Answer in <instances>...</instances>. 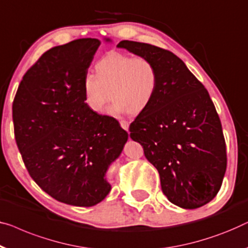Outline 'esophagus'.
Segmentation results:
<instances>
[{
  "instance_id": "obj_1",
  "label": "esophagus",
  "mask_w": 248,
  "mask_h": 248,
  "mask_svg": "<svg viewBox=\"0 0 248 248\" xmlns=\"http://www.w3.org/2000/svg\"><path fill=\"white\" fill-rule=\"evenodd\" d=\"M120 124H121V126H122V128H123V130L128 131V126H130V124H128L126 121H121Z\"/></svg>"
}]
</instances>
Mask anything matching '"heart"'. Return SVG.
Wrapping results in <instances>:
<instances>
[{"label":"heart","instance_id":"1","mask_svg":"<svg viewBox=\"0 0 248 248\" xmlns=\"http://www.w3.org/2000/svg\"><path fill=\"white\" fill-rule=\"evenodd\" d=\"M96 75L86 74L81 81L85 104L92 112L102 113L109 100L110 115H133L144 112L155 96L159 75L148 58H134L121 52H109L95 66Z\"/></svg>","mask_w":248,"mask_h":248}]
</instances>
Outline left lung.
I'll return each mask as SVG.
<instances>
[{
	"label": "left lung",
	"mask_w": 248,
	"mask_h": 248,
	"mask_svg": "<svg viewBox=\"0 0 248 248\" xmlns=\"http://www.w3.org/2000/svg\"><path fill=\"white\" fill-rule=\"evenodd\" d=\"M117 48L155 64V96L131 124L133 141L159 171L169 202L196 209L219 191L227 155L221 123L207 89L185 62L168 50L123 40Z\"/></svg>",
	"instance_id": "1"
}]
</instances>
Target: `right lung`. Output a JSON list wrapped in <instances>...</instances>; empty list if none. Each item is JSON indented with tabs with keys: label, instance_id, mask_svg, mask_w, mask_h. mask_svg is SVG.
<instances>
[{
	"label": "right lung",
	"instance_id": "add662e5",
	"mask_svg": "<svg viewBox=\"0 0 248 248\" xmlns=\"http://www.w3.org/2000/svg\"><path fill=\"white\" fill-rule=\"evenodd\" d=\"M99 45L86 38L48 50L24 75L12 106L29 174L52 198L77 207L106 198V172L128 139L115 118L85 104L81 81Z\"/></svg>",
	"mask_w": 248,
	"mask_h": 248
}]
</instances>
